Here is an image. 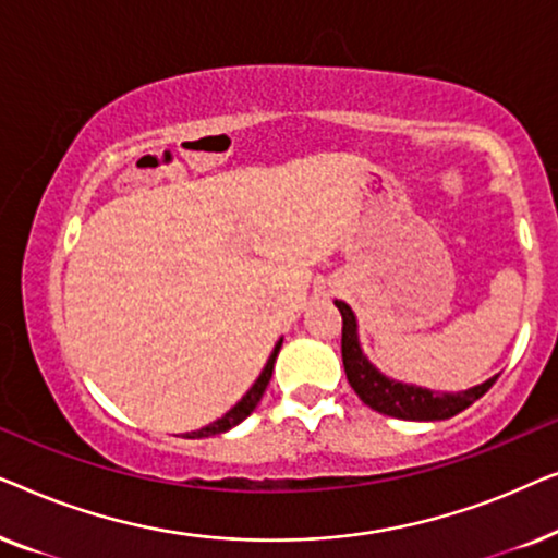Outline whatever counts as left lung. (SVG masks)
Returning a JSON list of instances; mask_svg holds the SVG:
<instances>
[{"label": "left lung", "mask_w": 558, "mask_h": 558, "mask_svg": "<svg viewBox=\"0 0 558 558\" xmlns=\"http://www.w3.org/2000/svg\"><path fill=\"white\" fill-rule=\"evenodd\" d=\"M335 304H338L342 315V365H345L348 384L361 396V401L368 403L378 414L407 418V422H439V418H449L472 407L498 378H487L485 384L457 393H437L429 391V388L409 386L388 378L363 355L353 310L345 302L335 300Z\"/></svg>", "instance_id": "1"}]
</instances>
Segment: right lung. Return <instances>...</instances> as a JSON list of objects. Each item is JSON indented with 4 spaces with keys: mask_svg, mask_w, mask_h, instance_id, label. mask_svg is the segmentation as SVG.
Wrapping results in <instances>:
<instances>
[{
    "mask_svg": "<svg viewBox=\"0 0 558 558\" xmlns=\"http://www.w3.org/2000/svg\"><path fill=\"white\" fill-rule=\"evenodd\" d=\"M279 348H281V340L277 342V345H274V353L269 355V361H266L264 371H262V376H258V378L254 380V386L248 388L246 396H243V399H241L239 403H235V407H233L231 411H228V414L220 416L218 422H213V424H208V426H203V429H197V432H190V434H187V439L213 437V434H223V432H228V429H233L235 424H241L243 418H246V416L251 414V411H254V409L258 407V401H262V396H264V391H266V386H269V380H271L274 361H277Z\"/></svg>",
    "mask_w": 558,
    "mask_h": 558,
    "instance_id": "1",
    "label": "right lung"
}]
</instances>
